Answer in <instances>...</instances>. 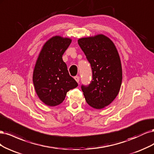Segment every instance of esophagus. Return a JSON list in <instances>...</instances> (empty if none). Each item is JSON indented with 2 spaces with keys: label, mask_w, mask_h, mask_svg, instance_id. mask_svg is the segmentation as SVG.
Segmentation results:
<instances>
[{
  "label": "esophagus",
  "mask_w": 154,
  "mask_h": 154,
  "mask_svg": "<svg viewBox=\"0 0 154 154\" xmlns=\"http://www.w3.org/2000/svg\"><path fill=\"white\" fill-rule=\"evenodd\" d=\"M74 79H75V80L78 83L79 82V80H80V77H79V76L74 77Z\"/></svg>",
  "instance_id": "34e87169"
}]
</instances>
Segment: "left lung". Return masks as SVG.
I'll list each match as a JSON object with an SVG mask.
<instances>
[{"label":"left lung","instance_id":"left-lung-1","mask_svg":"<svg viewBox=\"0 0 154 154\" xmlns=\"http://www.w3.org/2000/svg\"><path fill=\"white\" fill-rule=\"evenodd\" d=\"M92 70V80L81 86L87 103L100 109L115 100L120 91L122 70L120 56L113 42L102 34L79 39Z\"/></svg>","mask_w":154,"mask_h":154}]
</instances>
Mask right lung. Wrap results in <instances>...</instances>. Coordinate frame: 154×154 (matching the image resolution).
<instances>
[{
  "mask_svg": "<svg viewBox=\"0 0 154 154\" xmlns=\"http://www.w3.org/2000/svg\"><path fill=\"white\" fill-rule=\"evenodd\" d=\"M71 42L69 38L52 37L45 43L37 59L33 83L39 99L47 106L60 104L66 93L78 86L62 58Z\"/></svg>",
  "mask_w": 154,
  "mask_h": 154,
  "instance_id": "obj_1",
  "label": "right lung"
}]
</instances>
